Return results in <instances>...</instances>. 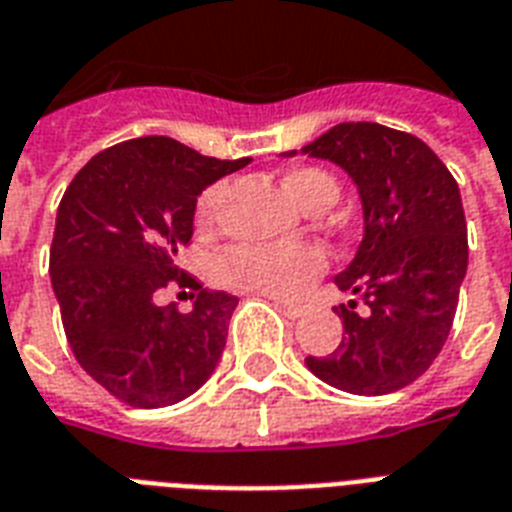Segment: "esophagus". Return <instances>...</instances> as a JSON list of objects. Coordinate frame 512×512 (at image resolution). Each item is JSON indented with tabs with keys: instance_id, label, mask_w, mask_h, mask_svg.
Segmentation results:
<instances>
[{
	"instance_id": "34e87169",
	"label": "esophagus",
	"mask_w": 512,
	"mask_h": 512,
	"mask_svg": "<svg viewBox=\"0 0 512 512\" xmlns=\"http://www.w3.org/2000/svg\"><path fill=\"white\" fill-rule=\"evenodd\" d=\"M271 300H273V305H276V308H279L281 313H287L289 319H300V316H303V308H300V305L284 303V300H276V297H271Z\"/></svg>"
}]
</instances>
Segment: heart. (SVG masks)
Returning a JSON list of instances; mask_svg holds the SVG:
<instances>
[{
    "label": "heart",
    "mask_w": 512,
    "mask_h": 512,
    "mask_svg": "<svg viewBox=\"0 0 512 512\" xmlns=\"http://www.w3.org/2000/svg\"><path fill=\"white\" fill-rule=\"evenodd\" d=\"M284 188L305 212L316 204H335L337 183L321 170H295L284 177ZM225 185H209L196 204V223L201 228L217 220L223 204ZM327 265V257L313 244H239L220 255L217 273L220 281L233 289H244L252 295L276 297V300H295L308 292Z\"/></svg>",
    "instance_id": "heart-1"
}]
</instances>
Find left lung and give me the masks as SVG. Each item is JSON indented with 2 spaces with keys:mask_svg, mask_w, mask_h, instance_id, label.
<instances>
[{
  "mask_svg": "<svg viewBox=\"0 0 512 512\" xmlns=\"http://www.w3.org/2000/svg\"><path fill=\"white\" fill-rule=\"evenodd\" d=\"M303 154L337 164L353 180L364 236L335 284L342 340L305 366L332 388L382 396L428 372L452 329L468 271V225L457 180L420 138L374 122H345ZM287 151L284 156H295Z\"/></svg>",
  "mask_w": 512,
  "mask_h": 512,
  "instance_id": "obj_1",
  "label": "left lung"
}]
</instances>
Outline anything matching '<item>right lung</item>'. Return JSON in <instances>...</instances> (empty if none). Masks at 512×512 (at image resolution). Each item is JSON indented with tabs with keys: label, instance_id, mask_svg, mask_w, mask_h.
<instances>
[{
	"label": "right lung",
	"instance_id": "obj_1",
	"mask_svg": "<svg viewBox=\"0 0 512 512\" xmlns=\"http://www.w3.org/2000/svg\"><path fill=\"white\" fill-rule=\"evenodd\" d=\"M249 162L148 135L92 156L63 193L52 292L76 361L124 404H177L215 372L239 300L201 289L180 313L154 297L170 281L185 284L177 252L193 236L201 191Z\"/></svg>",
	"mask_w": 512,
	"mask_h": 512
}]
</instances>
